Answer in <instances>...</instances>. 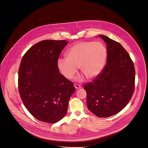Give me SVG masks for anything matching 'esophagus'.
<instances>
[{
	"mask_svg": "<svg viewBox=\"0 0 148 148\" xmlns=\"http://www.w3.org/2000/svg\"><path fill=\"white\" fill-rule=\"evenodd\" d=\"M74 87H75L76 89H79V88H81V86L80 85H78V84H75Z\"/></svg>",
	"mask_w": 148,
	"mask_h": 148,
	"instance_id": "34e87169",
	"label": "esophagus"
}]
</instances>
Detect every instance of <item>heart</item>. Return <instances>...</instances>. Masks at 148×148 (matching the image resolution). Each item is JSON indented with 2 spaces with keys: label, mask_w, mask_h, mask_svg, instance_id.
<instances>
[{
  "label": "heart",
  "mask_w": 148,
  "mask_h": 148,
  "mask_svg": "<svg viewBox=\"0 0 148 148\" xmlns=\"http://www.w3.org/2000/svg\"><path fill=\"white\" fill-rule=\"evenodd\" d=\"M107 55V49L103 43L81 42L68 50L67 58H58L57 66L63 75L69 79L75 75L78 67L87 78L93 79L103 71Z\"/></svg>",
  "instance_id": "1"
}]
</instances>
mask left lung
<instances>
[{"label": "left lung", "instance_id": "left-lung-1", "mask_svg": "<svg viewBox=\"0 0 148 148\" xmlns=\"http://www.w3.org/2000/svg\"><path fill=\"white\" fill-rule=\"evenodd\" d=\"M106 43L107 62L93 80L84 84L87 105L96 116H112L125 107L134 94L135 70L129 54L119 43L99 35Z\"/></svg>", "mask_w": 148, "mask_h": 148}]
</instances>
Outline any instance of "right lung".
I'll use <instances>...</instances> for the list:
<instances>
[{"label": "right lung", "mask_w": 148, "mask_h": 148, "mask_svg": "<svg viewBox=\"0 0 148 148\" xmlns=\"http://www.w3.org/2000/svg\"><path fill=\"white\" fill-rule=\"evenodd\" d=\"M68 41L43 40L23 56L18 71V90L25 107L40 121L55 123L66 115L73 83L60 73L59 56Z\"/></svg>", "instance_id": "right-lung-1"}]
</instances>
